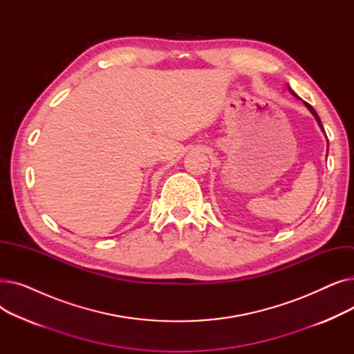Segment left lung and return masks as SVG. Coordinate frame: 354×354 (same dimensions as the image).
<instances>
[{
    "mask_svg": "<svg viewBox=\"0 0 354 354\" xmlns=\"http://www.w3.org/2000/svg\"><path fill=\"white\" fill-rule=\"evenodd\" d=\"M288 90H290V93H291V95H294V96H295V97H297V95H295V93H294V91H292V90H291V88H290V87H288ZM304 104H306V106H307V109H308V110H310V111H311V113H313V115H314V118H315V119H317V122H319V124H320V127H322V129H323V130H324V127H323V124H322V120H320V118H319V115H317V111H315V110H314V109H313V106H311V104H308V103H307V102H304Z\"/></svg>",
    "mask_w": 354,
    "mask_h": 354,
    "instance_id": "left-lung-1",
    "label": "left lung"
}]
</instances>
